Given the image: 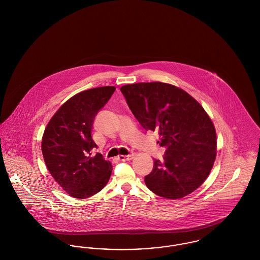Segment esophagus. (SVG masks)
<instances>
[{
	"label": "esophagus",
	"mask_w": 260,
	"mask_h": 260,
	"mask_svg": "<svg viewBox=\"0 0 260 260\" xmlns=\"http://www.w3.org/2000/svg\"><path fill=\"white\" fill-rule=\"evenodd\" d=\"M134 158V155L131 154V155H127V156H123V155H120L118 156V160L121 161H129Z\"/></svg>",
	"instance_id": "34e87169"
}]
</instances>
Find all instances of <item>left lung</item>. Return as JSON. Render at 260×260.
I'll list each match as a JSON object with an SVG mask.
<instances>
[{
	"label": "left lung",
	"instance_id": "left-lung-1",
	"mask_svg": "<svg viewBox=\"0 0 260 260\" xmlns=\"http://www.w3.org/2000/svg\"><path fill=\"white\" fill-rule=\"evenodd\" d=\"M134 116L146 132L160 136L162 160L154 159L145 184L156 195L180 199L209 176L216 156V134L209 115L181 88L160 82L121 87Z\"/></svg>",
	"mask_w": 260,
	"mask_h": 260
}]
</instances>
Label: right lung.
Returning <instances> with one entry per match:
<instances>
[{"label":"right lung","mask_w":260,"mask_h":260,"mask_svg":"<svg viewBox=\"0 0 260 260\" xmlns=\"http://www.w3.org/2000/svg\"><path fill=\"white\" fill-rule=\"evenodd\" d=\"M114 87L90 88L67 100L52 116L43 139L44 160L52 177L70 196L86 199L107 184L112 173L110 161L98 148L91 128L98 113L111 99Z\"/></svg>","instance_id":"right-lung-1"}]
</instances>
